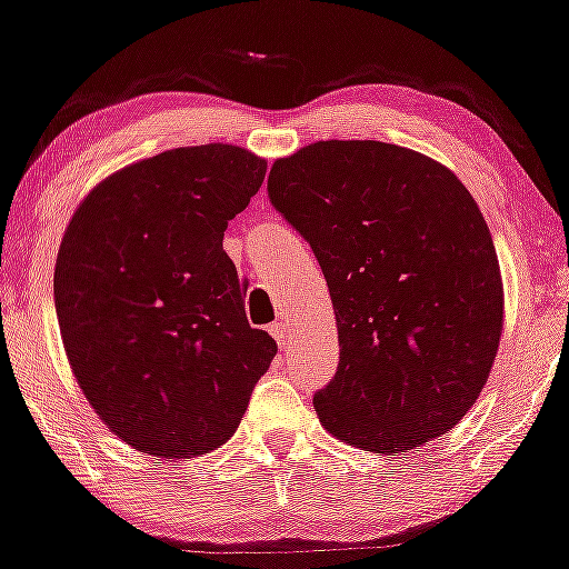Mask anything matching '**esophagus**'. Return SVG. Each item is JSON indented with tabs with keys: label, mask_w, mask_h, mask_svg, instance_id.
Instances as JSON below:
<instances>
[{
	"label": "esophagus",
	"mask_w": 569,
	"mask_h": 569,
	"mask_svg": "<svg viewBox=\"0 0 569 569\" xmlns=\"http://www.w3.org/2000/svg\"><path fill=\"white\" fill-rule=\"evenodd\" d=\"M270 331H272V337H276V342L280 345V348H289V345H291L289 323H272Z\"/></svg>",
	"instance_id": "esophagus-1"
}]
</instances>
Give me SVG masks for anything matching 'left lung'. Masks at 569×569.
<instances>
[{"instance_id":"1","label":"left lung","mask_w":569,"mask_h":569,"mask_svg":"<svg viewBox=\"0 0 569 569\" xmlns=\"http://www.w3.org/2000/svg\"><path fill=\"white\" fill-rule=\"evenodd\" d=\"M272 208L310 243L339 331L323 428L393 455L452 430L485 388L502 283L479 206L441 162L382 141H318L280 158Z\"/></svg>"}]
</instances>
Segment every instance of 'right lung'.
Listing matches in <instances>:
<instances>
[{"label":"right lung","instance_id":"add662e5","mask_svg":"<svg viewBox=\"0 0 569 569\" xmlns=\"http://www.w3.org/2000/svg\"><path fill=\"white\" fill-rule=\"evenodd\" d=\"M267 162L232 143L133 162L84 198L56 262V312L84 398L130 447L217 449L238 430L276 339L248 326L224 230Z\"/></svg>","mask_w":569,"mask_h":569}]
</instances>
